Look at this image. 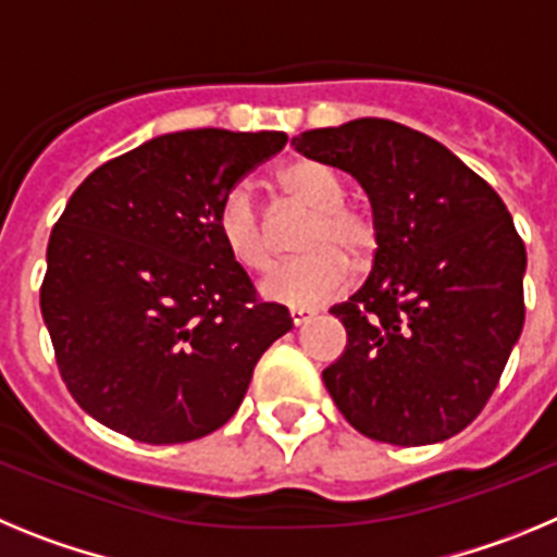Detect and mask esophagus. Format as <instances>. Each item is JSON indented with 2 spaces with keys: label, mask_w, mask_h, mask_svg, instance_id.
Here are the masks:
<instances>
[{
  "label": "esophagus",
  "mask_w": 557,
  "mask_h": 557,
  "mask_svg": "<svg viewBox=\"0 0 557 557\" xmlns=\"http://www.w3.org/2000/svg\"><path fill=\"white\" fill-rule=\"evenodd\" d=\"M314 318V312H307V309H289V321H293V326H304V323H309Z\"/></svg>",
  "instance_id": "esophagus-1"
}]
</instances>
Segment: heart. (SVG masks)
<instances>
[{
    "label": "heart",
    "instance_id": "1",
    "mask_svg": "<svg viewBox=\"0 0 557 557\" xmlns=\"http://www.w3.org/2000/svg\"><path fill=\"white\" fill-rule=\"evenodd\" d=\"M275 181L298 206L312 211L301 236L304 256L270 270L259 293L275 304L314 309L346 293L354 282V259H366L376 243V231L362 211L346 206V184L332 166L298 159L278 166ZM220 239L236 264L262 273L273 262V239L268 220L248 184H236L225 195L218 218Z\"/></svg>",
    "mask_w": 557,
    "mask_h": 557
}]
</instances>
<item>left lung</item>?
I'll use <instances>...</instances> for the list:
<instances>
[{"mask_svg": "<svg viewBox=\"0 0 557 557\" xmlns=\"http://www.w3.org/2000/svg\"><path fill=\"white\" fill-rule=\"evenodd\" d=\"M293 145L357 178L376 231L366 284L332 307L348 343L323 385L362 435L441 444L480 416L524 326L513 218L449 147L398 122L366 116Z\"/></svg>", "mask_w": 557, "mask_h": 557, "instance_id": "1", "label": "left lung"}]
</instances>
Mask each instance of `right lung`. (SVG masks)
I'll list each match as a JSON object with an SVG mask.
<instances>
[{"instance_id":"add662e5","label":"right lung","mask_w":557,"mask_h":557,"mask_svg":"<svg viewBox=\"0 0 557 557\" xmlns=\"http://www.w3.org/2000/svg\"><path fill=\"white\" fill-rule=\"evenodd\" d=\"M287 133L175 131L97 166L47 245L41 314L77 405L141 444L198 441L239 410L293 329L225 250L220 206Z\"/></svg>"}]
</instances>
